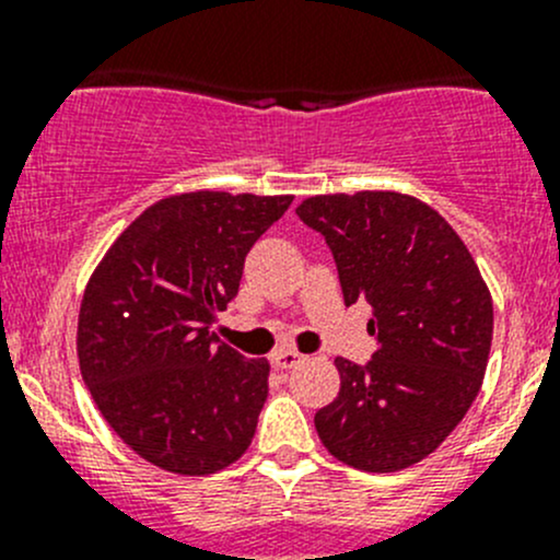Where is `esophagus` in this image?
Returning <instances> with one entry per match:
<instances>
[{"instance_id":"34e87169","label":"esophagus","mask_w":560,"mask_h":560,"mask_svg":"<svg viewBox=\"0 0 560 560\" xmlns=\"http://www.w3.org/2000/svg\"><path fill=\"white\" fill-rule=\"evenodd\" d=\"M303 360L301 352H295V349H279V352H273V365L279 371H290L295 369L298 363Z\"/></svg>"}]
</instances>
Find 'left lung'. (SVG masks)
Returning <instances> with one entry per match:
<instances>
[{
	"mask_svg": "<svg viewBox=\"0 0 560 560\" xmlns=\"http://www.w3.org/2000/svg\"><path fill=\"white\" fill-rule=\"evenodd\" d=\"M325 235L343 303L365 301L376 352L336 358L341 389L314 415L327 453L360 471H400L431 455L482 387L493 301L457 233L398 191L319 195L298 206Z\"/></svg>",
	"mask_w": 560,
	"mask_h": 560,
	"instance_id": "1",
	"label": "left lung"
}]
</instances>
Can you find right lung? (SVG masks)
I'll list each match as a JSON object with an SVG mask.
<instances>
[{
	"instance_id": "obj_1",
	"label": "right lung",
	"mask_w": 560,
	"mask_h": 560,
	"mask_svg": "<svg viewBox=\"0 0 560 560\" xmlns=\"http://www.w3.org/2000/svg\"><path fill=\"white\" fill-rule=\"evenodd\" d=\"M292 197L189 191L145 208L107 248L78 316V360L107 425L184 477L222 471L252 444L268 360L219 343L248 248Z\"/></svg>"
}]
</instances>
